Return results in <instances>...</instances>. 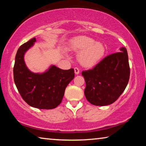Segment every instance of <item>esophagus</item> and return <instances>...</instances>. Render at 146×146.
Segmentation results:
<instances>
[{"instance_id": "obj_1", "label": "esophagus", "mask_w": 146, "mask_h": 146, "mask_svg": "<svg viewBox=\"0 0 146 146\" xmlns=\"http://www.w3.org/2000/svg\"><path fill=\"white\" fill-rule=\"evenodd\" d=\"M74 70H75V73L76 75H78L79 73H80V70H79V69L76 67V68H75Z\"/></svg>"}]
</instances>
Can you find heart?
<instances>
[{
	"instance_id": "heart-1",
	"label": "heart",
	"mask_w": 146,
	"mask_h": 146,
	"mask_svg": "<svg viewBox=\"0 0 146 146\" xmlns=\"http://www.w3.org/2000/svg\"><path fill=\"white\" fill-rule=\"evenodd\" d=\"M71 48L76 52H80L78 55L80 63L85 67H93L101 60L104 55L106 48L100 42L88 36H80L74 39Z\"/></svg>"
}]
</instances>
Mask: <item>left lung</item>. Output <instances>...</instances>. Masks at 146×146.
<instances>
[{
  "label": "left lung",
  "mask_w": 146,
  "mask_h": 146,
  "mask_svg": "<svg viewBox=\"0 0 146 146\" xmlns=\"http://www.w3.org/2000/svg\"><path fill=\"white\" fill-rule=\"evenodd\" d=\"M84 94L91 104H111L121 95L129 82L130 68L127 49L106 56L91 70L83 71Z\"/></svg>",
  "instance_id": "left-lung-1"
}]
</instances>
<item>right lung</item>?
Returning a JSON list of instances; mask_svg holds the SVG:
<instances>
[{"mask_svg":"<svg viewBox=\"0 0 146 146\" xmlns=\"http://www.w3.org/2000/svg\"><path fill=\"white\" fill-rule=\"evenodd\" d=\"M33 38L17 51L13 68L14 82L23 100L31 107L51 110L60 104L66 88L75 77L73 68L63 70L51 66L42 73H34L24 62V54L33 46Z\"/></svg>","mask_w":146,"mask_h":146,"instance_id":"1","label":"right lung"}]
</instances>
